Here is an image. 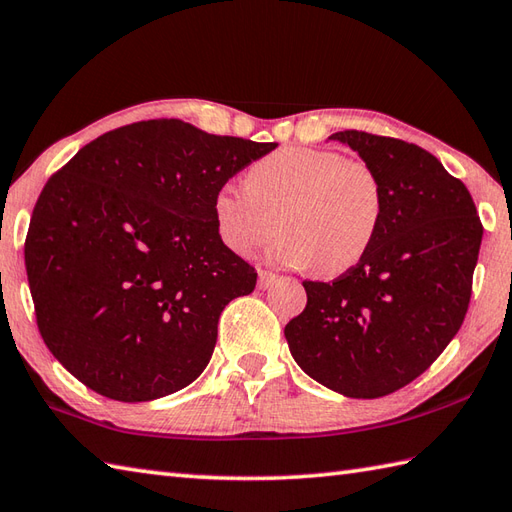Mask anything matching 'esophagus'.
<instances>
[{
    "mask_svg": "<svg viewBox=\"0 0 512 512\" xmlns=\"http://www.w3.org/2000/svg\"><path fill=\"white\" fill-rule=\"evenodd\" d=\"M275 279H277V275L270 273V270H259V288H268Z\"/></svg>",
    "mask_w": 512,
    "mask_h": 512,
    "instance_id": "esophagus-1",
    "label": "esophagus"
}]
</instances>
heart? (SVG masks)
Returning <instances> with one entry per match:
<instances>
[{
  "mask_svg": "<svg viewBox=\"0 0 512 512\" xmlns=\"http://www.w3.org/2000/svg\"><path fill=\"white\" fill-rule=\"evenodd\" d=\"M385 184L363 160L339 151L284 147L248 167L244 189L224 184L213 198L217 233L248 257L281 231V264L334 277L369 253L385 220Z\"/></svg>",
  "mask_w": 512,
  "mask_h": 512,
  "instance_id": "b5f03b06",
  "label": "heart"
}]
</instances>
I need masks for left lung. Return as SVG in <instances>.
<instances>
[{"label":"left lung","instance_id":"left-lung-1","mask_svg":"<svg viewBox=\"0 0 512 512\" xmlns=\"http://www.w3.org/2000/svg\"><path fill=\"white\" fill-rule=\"evenodd\" d=\"M352 147L385 184V220L369 253L325 281H303L308 303L286 325L297 365L347 398H380L416 380L466 317L482 222L464 182L405 140L356 129Z\"/></svg>","mask_w":512,"mask_h":512}]
</instances>
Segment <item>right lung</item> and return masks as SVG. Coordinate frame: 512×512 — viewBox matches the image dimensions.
Here are the masks:
<instances>
[{
	"instance_id": "right-lung-1",
	"label": "right lung",
	"mask_w": 512,
	"mask_h": 512,
	"mask_svg": "<svg viewBox=\"0 0 512 512\" xmlns=\"http://www.w3.org/2000/svg\"><path fill=\"white\" fill-rule=\"evenodd\" d=\"M275 147L156 118L92 140L46 182L26 273L41 339L74 378L145 402L204 372L222 310L257 284L213 198Z\"/></svg>"
}]
</instances>
